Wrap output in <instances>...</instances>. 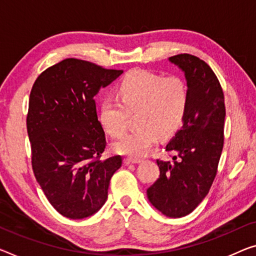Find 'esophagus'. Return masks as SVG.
Returning <instances> with one entry per match:
<instances>
[{
	"mask_svg": "<svg viewBox=\"0 0 256 256\" xmlns=\"http://www.w3.org/2000/svg\"><path fill=\"white\" fill-rule=\"evenodd\" d=\"M124 164H140L142 160L140 159H136V158H124Z\"/></svg>",
	"mask_w": 256,
	"mask_h": 256,
	"instance_id": "1",
	"label": "esophagus"
}]
</instances>
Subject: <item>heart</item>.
I'll use <instances>...</instances> for the list:
<instances>
[{
	"instance_id": "heart-1",
	"label": "heart",
	"mask_w": 256,
	"mask_h": 256,
	"mask_svg": "<svg viewBox=\"0 0 256 256\" xmlns=\"http://www.w3.org/2000/svg\"><path fill=\"white\" fill-rule=\"evenodd\" d=\"M120 100L100 102V121L105 132L119 136L128 126V113L137 111L132 129L113 143L119 154L140 158L150 150L158 136L167 137L182 124L188 103V89L183 78H164L148 70H134L118 87Z\"/></svg>"
}]
</instances>
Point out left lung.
<instances>
[{
	"label": "left lung",
	"instance_id": "8db88e82",
	"mask_svg": "<svg viewBox=\"0 0 256 256\" xmlns=\"http://www.w3.org/2000/svg\"><path fill=\"white\" fill-rule=\"evenodd\" d=\"M169 62L184 73L188 103L182 128L166 146L174 161L156 160L160 176L146 194L153 207L178 218L196 210L213 184L223 148L226 106L221 84L205 62L188 54Z\"/></svg>",
	"mask_w": 256,
	"mask_h": 256
}]
</instances>
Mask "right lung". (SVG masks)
Here are the masks:
<instances>
[{
    "label": "right lung",
    "mask_w": 256,
    "mask_h": 256,
    "mask_svg": "<svg viewBox=\"0 0 256 256\" xmlns=\"http://www.w3.org/2000/svg\"><path fill=\"white\" fill-rule=\"evenodd\" d=\"M122 73L68 58L33 84L26 120L33 172L46 199L65 218L80 220L100 210L110 180L122 164L120 156L100 160L106 140L94 98Z\"/></svg>",
    "instance_id": "right-lung-1"
}]
</instances>
